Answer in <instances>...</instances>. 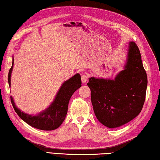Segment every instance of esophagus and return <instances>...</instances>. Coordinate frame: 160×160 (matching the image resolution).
<instances>
[{
    "label": "esophagus",
    "mask_w": 160,
    "mask_h": 160,
    "mask_svg": "<svg viewBox=\"0 0 160 160\" xmlns=\"http://www.w3.org/2000/svg\"><path fill=\"white\" fill-rule=\"evenodd\" d=\"M81 80H82V83H85L88 81V76L86 75H82L81 76Z\"/></svg>",
    "instance_id": "esophagus-1"
}]
</instances>
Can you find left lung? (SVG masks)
Segmentation results:
<instances>
[{
  "label": "left lung",
  "instance_id": "obj_1",
  "mask_svg": "<svg viewBox=\"0 0 160 160\" xmlns=\"http://www.w3.org/2000/svg\"><path fill=\"white\" fill-rule=\"evenodd\" d=\"M148 78L138 46L129 42L124 70L115 80L89 78L91 100L96 117L103 125L115 128L141 112L146 99Z\"/></svg>",
  "mask_w": 160,
  "mask_h": 160
}]
</instances>
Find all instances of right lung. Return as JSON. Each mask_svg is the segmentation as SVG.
Segmentation results:
<instances>
[{"label": "right lung", "instance_id": "add662e5", "mask_svg": "<svg viewBox=\"0 0 160 160\" xmlns=\"http://www.w3.org/2000/svg\"><path fill=\"white\" fill-rule=\"evenodd\" d=\"M12 67L13 62L8 73V83L10 86ZM81 83H82L81 77L78 73L75 75L68 80L66 81L60 88L59 92L57 93L56 98L51 106L38 115L32 116L22 112L14 105L12 97H10L11 103L17 115L30 126L45 131L54 130L57 129L64 120L68 112L69 100L72 94L80 88Z\"/></svg>", "mask_w": 160, "mask_h": 160}]
</instances>
